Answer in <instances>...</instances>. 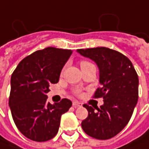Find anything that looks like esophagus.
<instances>
[{
	"label": "esophagus",
	"instance_id": "obj_1",
	"mask_svg": "<svg viewBox=\"0 0 149 149\" xmlns=\"http://www.w3.org/2000/svg\"><path fill=\"white\" fill-rule=\"evenodd\" d=\"M72 105H73L74 108H77V107H80V106H81V104L78 103V102H77V101H74V102L72 103Z\"/></svg>",
	"mask_w": 149,
	"mask_h": 149
}]
</instances>
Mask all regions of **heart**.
Instances as JSON below:
<instances>
[{
	"mask_svg": "<svg viewBox=\"0 0 149 149\" xmlns=\"http://www.w3.org/2000/svg\"><path fill=\"white\" fill-rule=\"evenodd\" d=\"M85 64H89V62L84 61V60H83V61H81V62H80V65H85ZM76 93H77V95H79V92H78V91H77Z\"/></svg>",
	"mask_w": 149,
	"mask_h": 149,
	"instance_id": "heart-1",
	"label": "heart"
}]
</instances>
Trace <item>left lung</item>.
<instances>
[{
    "label": "left lung",
    "mask_w": 149,
    "mask_h": 149,
    "mask_svg": "<svg viewBox=\"0 0 149 149\" xmlns=\"http://www.w3.org/2000/svg\"><path fill=\"white\" fill-rule=\"evenodd\" d=\"M77 52L97 63L102 86L93 97L104 98V104L97 110L84 104L88 116L82 122V129L93 138L110 139L124 129L132 116L138 101V75L131 61L117 51L95 47L77 49Z\"/></svg>",
    "instance_id": "8db88e82"
}]
</instances>
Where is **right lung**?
Returning a JSON list of instances; mask_svg holds the SVG:
<instances>
[{"instance_id":"obj_1","label":"right lung","mask_w":149,"mask_h":149,"mask_svg":"<svg viewBox=\"0 0 149 149\" xmlns=\"http://www.w3.org/2000/svg\"><path fill=\"white\" fill-rule=\"evenodd\" d=\"M72 50L46 47L23 58L11 76L9 106L16 127L26 138L46 141L58 131L61 116L72 107L69 99L47 102L49 85L57 84Z\"/></svg>"}]
</instances>
